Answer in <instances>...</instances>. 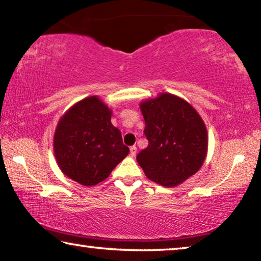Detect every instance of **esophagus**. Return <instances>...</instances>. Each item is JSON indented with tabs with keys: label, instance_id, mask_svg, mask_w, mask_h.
I'll use <instances>...</instances> for the list:
<instances>
[{
	"label": "esophagus",
	"instance_id": "esophagus-1",
	"mask_svg": "<svg viewBox=\"0 0 261 261\" xmlns=\"http://www.w3.org/2000/svg\"><path fill=\"white\" fill-rule=\"evenodd\" d=\"M136 153H138V148H136L135 146H132L129 148V155L132 156V158H134V156L136 155Z\"/></svg>",
	"mask_w": 261,
	"mask_h": 261
}]
</instances>
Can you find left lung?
Segmentation results:
<instances>
[{"instance_id":"1","label":"left lung","mask_w":261,"mask_h":261,"mask_svg":"<svg viewBox=\"0 0 261 261\" xmlns=\"http://www.w3.org/2000/svg\"><path fill=\"white\" fill-rule=\"evenodd\" d=\"M148 147L136 156L147 177L175 187L194 175L205 160L207 134L203 120L186 100L169 93L141 103Z\"/></svg>"}]
</instances>
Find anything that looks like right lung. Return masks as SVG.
Returning <instances> with one entry per match:
<instances>
[{"instance_id":"add662e5","label":"right lung","mask_w":261,"mask_h":261,"mask_svg":"<svg viewBox=\"0 0 261 261\" xmlns=\"http://www.w3.org/2000/svg\"><path fill=\"white\" fill-rule=\"evenodd\" d=\"M111 111L97 97L82 100L64 114L55 133L58 166L83 186H94L129 153L121 133L111 122Z\"/></svg>"}]
</instances>
